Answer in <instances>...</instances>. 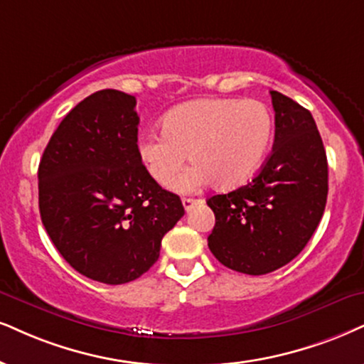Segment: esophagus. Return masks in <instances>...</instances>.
<instances>
[{
  "instance_id": "1",
  "label": "esophagus",
  "mask_w": 364,
  "mask_h": 364,
  "mask_svg": "<svg viewBox=\"0 0 364 364\" xmlns=\"http://www.w3.org/2000/svg\"><path fill=\"white\" fill-rule=\"evenodd\" d=\"M196 203H197V199H191V197H183V199H182L183 209H186V210H191L192 208H194Z\"/></svg>"
}]
</instances>
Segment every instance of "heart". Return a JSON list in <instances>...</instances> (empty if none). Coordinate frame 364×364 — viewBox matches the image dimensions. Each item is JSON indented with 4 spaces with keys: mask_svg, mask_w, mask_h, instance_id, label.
<instances>
[{
    "mask_svg": "<svg viewBox=\"0 0 364 364\" xmlns=\"http://www.w3.org/2000/svg\"><path fill=\"white\" fill-rule=\"evenodd\" d=\"M273 136L272 113L255 100H197L177 106L161 119V133L138 141V159L154 181L192 191L213 182L218 189L243 183L262 164Z\"/></svg>",
    "mask_w": 364,
    "mask_h": 364,
    "instance_id": "1",
    "label": "heart"
}]
</instances>
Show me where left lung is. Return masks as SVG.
I'll return each mask as SVG.
<instances>
[{
  "label": "left lung",
  "mask_w": 364,
  "mask_h": 364,
  "mask_svg": "<svg viewBox=\"0 0 364 364\" xmlns=\"http://www.w3.org/2000/svg\"><path fill=\"white\" fill-rule=\"evenodd\" d=\"M275 141L257 177L208 199L216 216L209 250L231 270L264 275L291 262L319 226L327 200V156L311 111L278 91Z\"/></svg>",
  "instance_id": "left-lung-1"
}]
</instances>
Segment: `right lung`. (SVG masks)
Wrapping results in <instances>:
<instances>
[{"label": "right lung", "instance_id": "obj_1", "mask_svg": "<svg viewBox=\"0 0 364 364\" xmlns=\"http://www.w3.org/2000/svg\"><path fill=\"white\" fill-rule=\"evenodd\" d=\"M136 100L102 89L70 109L38 165L40 218L58 253L91 280H136L183 216L138 159Z\"/></svg>", "mask_w": 364, "mask_h": 364}]
</instances>
